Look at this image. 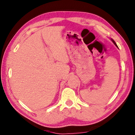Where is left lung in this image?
<instances>
[{
    "mask_svg": "<svg viewBox=\"0 0 135 135\" xmlns=\"http://www.w3.org/2000/svg\"><path fill=\"white\" fill-rule=\"evenodd\" d=\"M111 40L112 41V42H113V43H114V44L115 45V46H116V47H118V46H117V44H116V43L115 42V41H114V40L113 39V38H111Z\"/></svg>",
    "mask_w": 135,
    "mask_h": 135,
    "instance_id": "obj_1",
    "label": "left lung"
}]
</instances>
